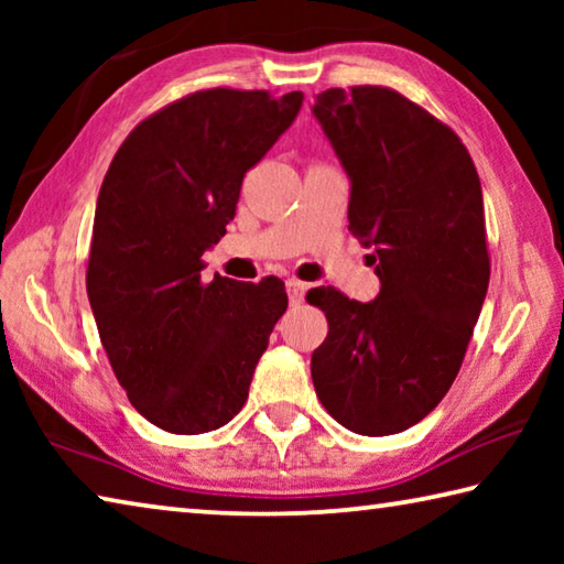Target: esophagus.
<instances>
[{
    "label": "esophagus",
    "mask_w": 564,
    "mask_h": 564,
    "mask_svg": "<svg viewBox=\"0 0 564 564\" xmlns=\"http://www.w3.org/2000/svg\"><path fill=\"white\" fill-rule=\"evenodd\" d=\"M285 289H289V299L293 305H301L305 299V291H308V283H303L299 279H289L285 281Z\"/></svg>",
    "instance_id": "34e87169"
}]
</instances>
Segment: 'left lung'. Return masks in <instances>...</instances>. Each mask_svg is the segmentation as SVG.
Returning <instances> with one entry per match:
<instances>
[{
	"label": "left lung",
	"instance_id": "obj_1",
	"mask_svg": "<svg viewBox=\"0 0 564 564\" xmlns=\"http://www.w3.org/2000/svg\"><path fill=\"white\" fill-rule=\"evenodd\" d=\"M313 113L350 176V234L373 248L380 293L313 289L328 318L311 356L323 408L360 435L408 431L463 366L490 281L482 188L460 137L388 87L318 94Z\"/></svg>",
	"mask_w": 564,
	"mask_h": 564
}]
</instances>
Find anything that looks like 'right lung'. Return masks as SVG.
Segmentation results:
<instances>
[{
    "instance_id": "obj_1",
    "label": "right lung",
    "mask_w": 564,
    "mask_h": 564,
    "mask_svg": "<svg viewBox=\"0 0 564 564\" xmlns=\"http://www.w3.org/2000/svg\"><path fill=\"white\" fill-rule=\"evenodd\" d=\"M303 104L301 91L204 89L133 129L99 191L87 293L131 405L166 433L198 435L243 408L285 308L281 279L204 283V251L234 221L246 171Z\"/></svg>"
}]
</instances>
